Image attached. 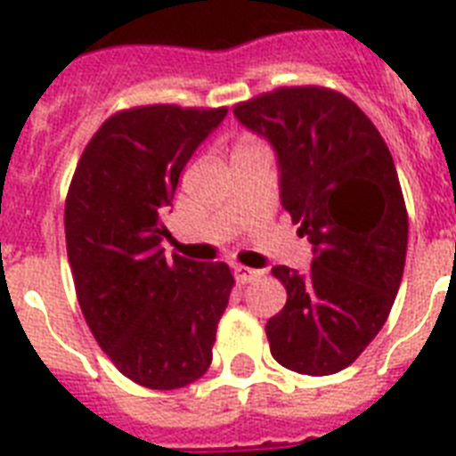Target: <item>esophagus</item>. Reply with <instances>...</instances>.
Here are the masks:
<instances>
[{
    "instance_id": "obj_1",
    "label": "esophagus",
    "mask_w": 456,
    "mask_h": 456,
    "mask_svg": "<svg viewBox=\"0 0 456 456\" xmlns=\"http://www.w3.org/2000/svg\"><path fill=\"white\" fill-rule=\"evenodd\" d=\"M232 273H235V280L240 281V284H251V281H256L263 274L261 270L247 268V265H235V268H232Z\"/></svg>"
}]
</instances>
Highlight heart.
<instances>
[{
    "label": "heart",
    "mask_w": 456,
    "mask_h": 456,
    "mask_svg": "<svg viewBox=\"0 0 456 456\" xmlns=\"http://www.w3.org/2000/svg\"><path fill=\"white\" fill-rule=\"evenodd\" d=\"M242 144H247V142H242Z\"/></svg>",
    "instance_id": "obj_1"
}]
</instances>
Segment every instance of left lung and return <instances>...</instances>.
<instances>
[{"label":"left lung","mask_w":456,"mask_h":456,"mask_svg":"<svg viewBox=\"0 0 456 456\" xmlns=\"http://www.w3.org/2000/svg\"><path fill=\"white\" fill-rule=\"evenodd\" d=\"M277 153L280 200L312 244V268L274 265L287 305L265 323L270 352L303 375L354 363L389 317L403 277L408 212L394 158L354 102L319 86L232 109Z\"/></svg>","instance_id":"obj_1"}]
</instances>
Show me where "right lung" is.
<instances>
[{"instance_id": "1", "label": "right lung", "mask_w": 456, "mask_h": 456, "mask_svg": "<svg viewBox=\"0 0 456 456\" xmlns=\"http://www.w3.org/2000/svg\"><path fill=\"white\" fill-rule=\"evenodd\" d=\"M228 109L153 104L102 123L65 202L74 287L97 345L149 389L191 385L212 363L231 289L225 263L165 258L179 175Z\"/></svg>"}]
</instances>
